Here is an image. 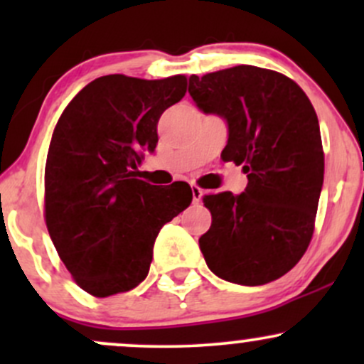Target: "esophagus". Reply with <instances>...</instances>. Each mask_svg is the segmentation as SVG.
Instances as JSON below:
<instances>
[{"mask_svg":"<svg viewBox=\"0 0 364 364\" xmlns=\"http://www.w3.org/2000/svg\"><path fill=\"white\" fill-rule=\"evenodd\" d=\"M191 195H193V203H198L200 200H202L203 190H202V188L196 186V185H191Z\"/></svg>","mask_w":364,"mask_h":364,"instance_id":"obj_1","label":"esophagus"}]
</instances>
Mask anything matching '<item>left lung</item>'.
Listing matches in <instances>:
<instances>
[{
	"mask_svg": "<svg viewBox=\"0 0 364 364\" xmlns=\"http://www.w3.org/2000/svg\"><path fill=\"white\" fill-rule=\"evenodd\" d=\"M191 99L228 124L224 161L243 164L248 185L205 195L210 229L198 240L208 269L241 286L282 277L306 252L323 185L320 124L298 83L252 65L191 75Z\"/></svg>",
	"mask_w": 364,
	"mask_h": 364,
	"instance_id": "obj_1",
	"label": "left lung"
}]
</instances>
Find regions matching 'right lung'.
<instances>
[{"mask_svg": "<svg viewBox=\"0 0 364 364\" xmlns=\"http://www.w3.org/2000/svg\"><path fill=\"white\" fill-rule=\"evenodd\" d=\"M186 94V77L106 75L85 85L54 127L46 161V225L75 282L92 296L147 277L161 228L191 203L183 181L136 179L157 145V121Z\"/></svg>", "mask_w": 364, "mask_h": 364, "instance_id": "add662e5", "label": "right lung"}]
</instances>
